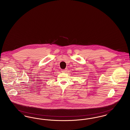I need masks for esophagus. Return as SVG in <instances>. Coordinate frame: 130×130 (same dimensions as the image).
Returning a JSON list of instances; mask_svg holds the SVG:
<instances>
[{
    "mask_svg": "<svg viewBox=\"0 0 130 130\" xmlns=\"http://www.w3.org/2000/svg\"><path fill=\"white\" fill-rule=\"evenodd\" d=\"M67 69H64V70H62V72H63V73H65L66 72H67Z\"/></svg>",
    "mask_w": 130,
    "mask_h": 130,
    "instance_id": "obj_1",
    "label": "esophagus"
}]
</instances>
